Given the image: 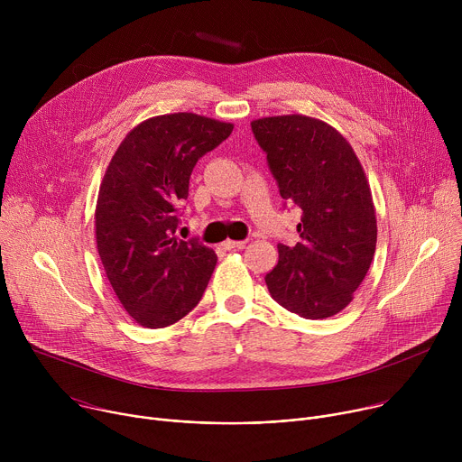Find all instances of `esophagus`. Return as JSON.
Listing matches in <instances>:
<instances>
[{"instance_id": "34e87169", "label": "esophagus", "mask_w": 462, "mask_h": 462, "mask_svg": "<svg viewBox=\"0 0 462 462\" xmlns=\"http://www.w3.org/2000/svg\"><path fill=\"white\" fill-rule=\"evenodd\" d=\"M246 245V241H232V239H226L223 243V248L225 250H234V248H243Z\"/></svg>"}]
</instances>
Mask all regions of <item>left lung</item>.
Here are the masks:
<instances>
[{
    "instance_id": "1",
    "label": "left lung",
    "mask_w": 462,
    "mask_h": 462,
    "mask_svg": "<svg viewBox=\"0 0 462 462\" xmlns=\"http://www.w3.org/2000/svg\"><path fill=\"white\" fill-rule=\"evenodd\" d=\"M250 125L280 195L303 212L300 241L278 245V265L265 276L269 292L301 318L335 316L351 303L376 246L364 168L351 144L323 120L282 115Z\"/></svg>"
}]
</instances>
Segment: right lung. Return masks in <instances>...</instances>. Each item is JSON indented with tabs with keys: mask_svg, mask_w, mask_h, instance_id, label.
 <instances>
[{
	"mask_svg": "<svg viewBox=\"0 0 462 462\" xmlns=\"http://www.w3.org/2000/svg\"><path fill=\"white\" fill-rule=\"evenodd\" d=\"M232 129L195 113L153 116L129 131L106 170L95 212L97 248L116 298L143 327L184 318L212 278L216 252L175 237L177 207L188 197L197 161Z\"/></svg>",
	"mask_w": 462,
	"mask_h": 462,
	"instance_id": "obj_1",
	"label": "right lung"
}]
</instances>
